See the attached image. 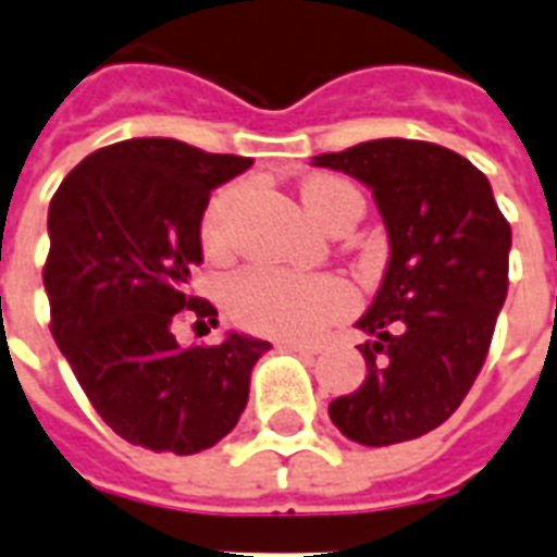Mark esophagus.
I'll use <instances>...</instances> for the list:
<instances>
[{"label": "esophagus", "mask_w": 557, "mask_h": 557, "mask_svg": "<svg viewBox=\"0 0 557 557\" xmlns=\"http://www.w3.org/2000/svg\"><path fill=\"white\" fill-rule=\"evenodd\" d=\"M286 349L298 351V355H319V351H322V346H315V343H298V339H289V343H286Z\"/></svg>", "instance_id": "obj_1"}]
</instances>
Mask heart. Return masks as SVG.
Segmentation results:
<instances>
[{"label": "heart", "instance_id": "obj_1", "mask_svg": "<svg viewBox=\"0 0 557 557\" xmlns=\"http://www.w3.org/2000/svg\"><path fill=\"white\" fill-rule=\"evenodd\" d=\"M304 206L322 226L349 211L363 208L361 194L343 178L319 175L304 184ZM242 202V190L230 187L218 194L206 208L202 218V244L211 253H223L232 244L235 211ZM230 313L250 331L271 334V337L307 339L322 334L346 315L355 304V292L346 280L334 274H292L280 268H244L226 286Z\"/></svg>", "mask_w": 557, "mask_h": 557}]
</instances>
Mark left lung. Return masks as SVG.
<instances>
[{
  "mask_svg": "<svg viewBox=\"0 0 557 557\" xmlns=\"http://www.w3.org/2000/svg\"><path fill=\"white\" fill-rule=\"evenodd\" d=\"M355 175L375 196L391 259L358 319L367 379L327 414L367 447L411 442L442 426L474 385L507 298L510 223L490 178L450 148L370 139L313 158Z\"/></svg>",
  "mask_w": 557,
  "mask_h": 557,
  "instance_id": "left-lung-1",
  "label": "left lung"
}]
</instances>
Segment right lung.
Masks as SVG:
<instances>
[{
  "mask_svg": "<svg viewBox=\"0 0 557 557\" xmlns=\"http://www.w3.org/2000/svg\"><path fill=\"white\" fill-rule=\"evenodd\" d=\"M250 158L143 137L91 151L50 199L44 289L50 331L103 423L125 442L190 456L235 430L250 370L271 343L230 334L182 349L175 322L218 325L190 295L199 223Z\"/></svg>",
  "mask_w": 557,
  "mask_h": 557,
  "instance_id": "add662e5",
  "label": "right lung"
}]
</instances>
